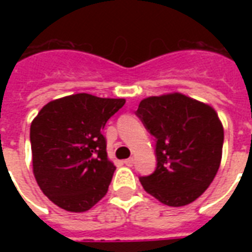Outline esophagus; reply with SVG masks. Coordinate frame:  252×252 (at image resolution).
I'll return each mask as SVG.
<instances>
[{
    "instance_id": "1",
    "label": "esophagus",
    "mask_w": 252,
    "mask_h": 252,
    "mask_svg": "<svg viewBox=\"0 0 252 252\" xmlns=\"http://www.w3.org/2000/svg\"><path fill=\"white\" fill-rule=\"evenodd\" d=\"M133 162H135V159L133 158H128L124 160V163H126V166H132L133 164Z\"/></svg>"
}]
</instances>
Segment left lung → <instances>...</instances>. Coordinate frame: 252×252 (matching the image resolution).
Returning <instances> with one entry per match:
<instances>
[{
	"label": "left lung",
	"mask_w": 252,
	"mask_h": 252,
	"mask_svg": "<svg viewBox=\"0 0 252 252\" xmlns=\"http://www.w3.org/2000/svg\"><path fill=\"white\" fill-rule=\"evenodd\" d=\"M155 137L157 169L140 177L148 194L169 206L198 198L220 167L224 129L216 110L181 93L148 97L135 112Z\"/></svg>",
	"instance_id": "obj_1"
}]
</instances>
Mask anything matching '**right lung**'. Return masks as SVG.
I'll use <instances>...</instances> for the list:
<instances>
[{
	"mask_svg": "<svg viewBox=\"0 0 252 252\" xmlns=\"http://www.w3.org/2000/svg\"><path fill=\"white\" fill-rule=\"evenodd\" d=\"M124 104V98L78 93L48 102L33 119V174L55 205L85 212L106 194L116 167L108 159L102 129Z\"/></svg>",
	"mask_w": 252,
	"mask_h": 252,
	"instance_id": "obj_1",
	"label": "right lung"
}]
</instances>
